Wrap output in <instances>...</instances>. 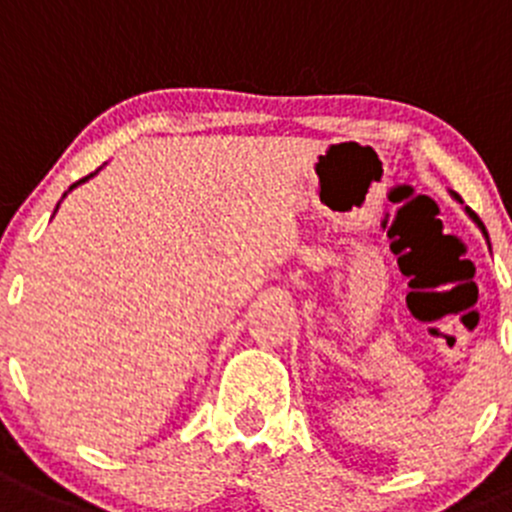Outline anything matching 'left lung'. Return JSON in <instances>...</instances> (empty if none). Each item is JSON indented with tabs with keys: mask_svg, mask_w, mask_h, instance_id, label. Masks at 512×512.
Wrapping results in <instances>:
<instances>
[{
	"mask_svg": "<svg viewBox=\"0 0 512 512\" xmlns=\"http://www.w3.org/2000/svg\"><path fill=\"white\" fill-rule=\"evenodd\" d=\"M452 197H455V199H457V202H462V199H460V197H457V194H452ZM467 214H470V217H472V219H475V224H477V227H480V229H482V234H485V237H487V232H485V224H482V222H480V219H477V214H475V212H472V209H467Z\"/></svg>",
	"mask_w": 512,
	"mask_h": 512,
	"instance_id": "obj_1",
	"label": "left lung"
}]
</instances>
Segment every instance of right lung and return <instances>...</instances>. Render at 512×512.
Wrapping results in <instances>:
<instances>
[{
  "label": "right lung",
  "instance_id": "add662e5",
  "mask_svg": "<svg viewBox=\"0 0 512 512\" xmlns=\"http://www.w3.org/2000/svg\"><path fill=\"white\" fill-rule=\"evenodd\" d=\"M90 176H93V174H90ZM90 176H85V179H80V181H78V184H83V181H88V179H90ZM78 184H73V186H70V189H75V186H78Z\"/></svg>",
  "mask_w": 512,
  "mask_h": 512
}]
</instances>
